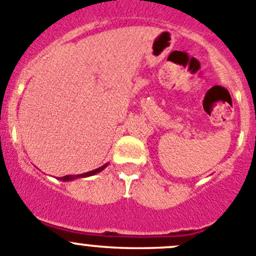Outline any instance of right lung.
<instances>
[{"label":"right lung","mask_w":256,"mask_h":256,"mask_svg":"<svg viewBox=\"0 0 256 256\" xmlns=\"http://www.w3.org/2000/svg\"><path fill=\"white\" fill-rule=\"evenodd\" d=\"M108 166V164H105L104 166H101V168H95V170L92 171H88V172H85V174H80V175H66V176H62V178H60L58 180H62V181H71V180H75V178H88V176H92L95 175V174L98 172H101V171L104 170V168Z\"/></svg>","instance_id":"add662e5"}]
</instances>
